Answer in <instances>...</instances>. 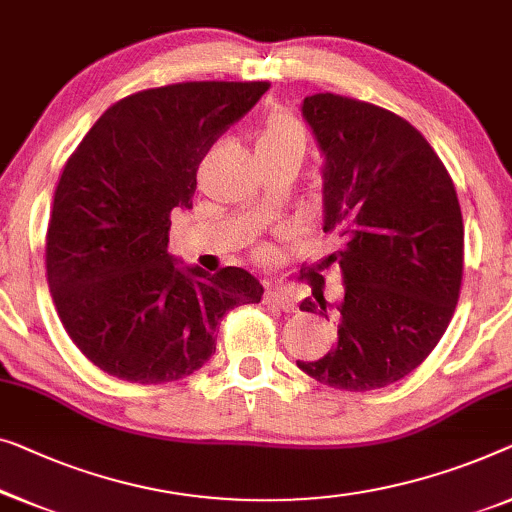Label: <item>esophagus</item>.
<instances>
[{
	"label": "esophagus",
	"instance_id": "esophagus-1",
	"mask_svg": "<svg viewBox=\"0 0 512 512\" xmlns=\"http://www.w3.org/2000/svg\"><path fill=\"white\" fill-rule=\"evenodd\" d=\"M265 305H272L281 311H295V302L284 288H270V291L265 293Z\"/></svg>",
	"mask_w": 512,
	"mask_h": 512
}]
</instances>
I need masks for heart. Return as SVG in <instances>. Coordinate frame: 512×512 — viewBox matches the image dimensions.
<instances>
[{"label":"heart","mask_w":512,"mask_h":512,"mask_svg":"<svg viewBox=\"0 0 512 512\" xmlns=\"http://www.w3.org/2000/svg\"><path fill=\"white\" fill-rule=\"evenodd\" d=\"M307 152V133L293 117H272L258 138V154L274 159H298Z\"/></svg>","instance_id":"b5f03b06"}]
</instances>
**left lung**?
<instances>
[{"label": "left lung", "mask_w": 512, "mask_h": 512, "mask_svg": "<svg viewBox=\"0 0 512 512\" xmlns=\"http://www.w3.org/2000/svg\"><path fill=\"white\" fill-rule=\"evenodd\" d=\"M302 115L321 147L323 231L344 295L300 309H335L337 344L298 367L318 383L365 392L404 379L425 362L455 314L464 270V224L439 154L404 117L332 92L311 94Z\"/></svg>", "instance_id": "obj_1"}]
</instances>
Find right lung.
I'll use <instances>...</instances> for the list:
<instances>
[{
	"instance_id": "obj_1",
	"label": "right lung",
	"mask_w": 512,
	"mask_h": 512,
	"mask_svg": "<svg viewBox=\"0 0 512 512\" xmlns=\"http://www.w3.org/2000/svg\"><path fill=\"white\" fill-rule=\"evenodd\" d=\"M270 90L268 80H196L124 96L59 175L46 274L59 321L115 379L157 385L201 369L226 311L261 302L242 268H177L173 210H191L207 150Z\"/></svg>"
}]
</instances>
